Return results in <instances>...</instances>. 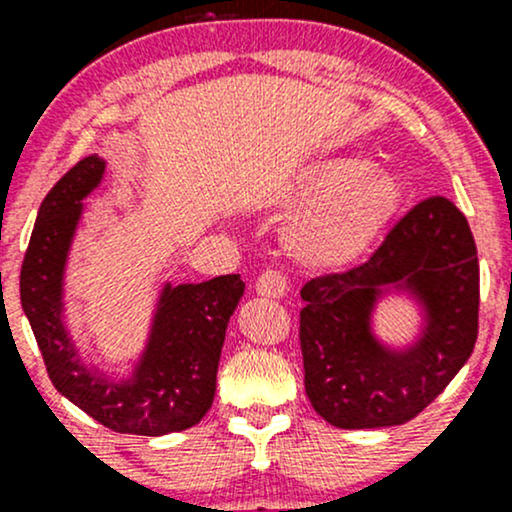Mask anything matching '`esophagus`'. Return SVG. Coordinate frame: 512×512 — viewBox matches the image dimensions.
<instances>
[{"mask_svg":"<svg viewBox=\"0 0 512 512\" xmlns=\"http://www.w3.org/2000/svg\"><path fill=\"white\" fill-rule=\"evenodd\" d=\"M255 291L257 296L264 298H281L286 293V279L279 272H274V269H269V272L257 276Z\"/></svg>","mask_w":512,"mask_h":512,"instance_id":"1","label":"esophagus"}]
</instances>
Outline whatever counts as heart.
I'll return each instance as SVG.
<instances>
[{"label":"heart","instance_id":"heart-1","mask_svg":"<svg viewBox=\"0 0 512 512\" xmlns=\"http://www.w3.org/2000/svg\"><path fill=\"white\" fill-rule=\"evenodd\" d=\"M281 197L301 207L284 228L286 252L305 269L339 272L383 238L402 204V185L361 156H325L308 163Z\"/></svg>","mask_w":512,"mask_h":512}]
</instances>
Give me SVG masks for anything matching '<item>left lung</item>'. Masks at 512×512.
Masks as SVG:
<instances>
[{
  "label": "left lung",
  "mask_w": 512,
  "mask_h": 512,
  "mask_svg": "<svg viewBox=\"0 0 512 512\" xmlns=\"http://www.w3.org/2000/svg\"><path fill=\"white\" fill-rule=\"evenodd\" d=\"M404 297L417 327L404 343L377 332L379 303ZM305 395L337 428L414 419L472 356L479 260L464 214L431 197L397 221L368 262L301 289Z\"/></svg>",
  "instance_id": "8db88e82"
}]
</instances>
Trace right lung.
<instances>
[{"instance_id":"1","label":"right lung","mask_w":512,"mask_h":512,"mask_svg":"<svg viewBox=\"0 0 512 512\" xmlns=\"http://www.w3.org/2000/svg\"><path fill=\"white\" fill-rule=\"evenodd\" d=\"M105 158H81L38 209L21 267V305L52 385L115 433L166 436L199 424L216 395L226 327L245 284L238 274L158 286L144 344L125 368L98 361L69 327L67 267L86 204L105 178Z\"/></svg>"}]
</instances>
